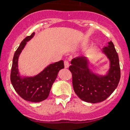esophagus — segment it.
Here are the masks:
<instances>
[{
    "label": "esophagus",
    "instance_id": "34e87169",
    "mask_svg": "<svg viewBox=\"0 0 130 130\" xmlns=\"http://www.w3.org/2000/svg\"><path fill=\"white\" fill-rule=\"evenodd\" d=\"M64 65H65V68H68L69 66V63L68 61H64Z\"/></svg>",
    "mask_w": 130,
    "mask_h": 130
}]
</instances>
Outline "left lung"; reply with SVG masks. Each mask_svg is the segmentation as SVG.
<instances>
[{
    "mask_svg": "<svg viewBox=\"0 0 130 130\" xmlns=\"http://www.w3.org/2000/svg\"><path fill=\"white\" fill-rule=\"evenodd\" d=\"M109 60L106 75L93 73L86 57H78L71 61L69 71L72 73L73 90L79 99L91 103L103 102L114 92L121 77L119 57L111 41L102 51Z\"/></svg>",
    "mask_w": 130,
    "mask_h": 130,
    "instance_id": "1",
    "label": "left lung"
}]
</instances>
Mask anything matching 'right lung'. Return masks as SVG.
<instances>
[{
	"instance_id": "right-lung-1",
	"label": "right lung",
	"mask_w": 130,
	"mask_h": 130,
	"mask_svg": "<svg viewBox=\"0 0 130 130\" xmlns=\"http://www.w3.org/2000/svg\"><path fill=\"white\" fill-rule=\"evenodd\" d=\"M35 33L23 40L15 51L11 67V82L15 90L25 101L38 103L44 101L48 96L54 82L59 71L64 68L63 61L50 64L42 71L33 77H21L18 69V59L27 42L34 37Z\"/></svg>"
}]
</instances>
